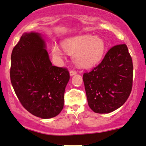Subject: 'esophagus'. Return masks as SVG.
<instances>
[{
    "instance_id": "34e87169",
    "label": "esophagus",
    "mask_w": 146,
    "mask_h": 146,
    "mask_svg": "<svg viewBox=\"0 0 146 146\" xmlns=\"http://www.w3.org/2000/svg\"><path fill=\"white\" fill-rule=\"evenodd\" d=\"M76 73H77V71H76V70H70V75L71 76H73V75H76Z\"/></svg>"
}]
</instances>
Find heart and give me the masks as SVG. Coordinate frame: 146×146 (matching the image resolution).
Instances as JSON below:
<instances>
[{
	"mask_svg": "<svg viewBox=\"0 0 146 146\" xmlns=\"http://www.w3.org/2000/svg\"><path fill=\"white\" fill-rule=\"evenodd\" d=\"M62 47L69 54H74L73 59L78 66L90 67L99 62L105 51V42L99 37L90 35L78 36L65 40ZM54 56L61 57L62 52L56 45L52 49Z\"/></svg>",
	"mask_w": 146,
	"mask_h": 146,
	"instance_id": "b5f03b06",
	"label": "heart"
}]
</instances>
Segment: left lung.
I'll return each instance as SVG.
<instances>
[{
	"mask_svg": "<svg viewBox=\"0 0 146 146\" xmlns=\"http://www.w3.org/2000/svg\"><path fill=\"white\" fill-rule=\"evenodd\" d=\"M89 106L96 113H109L122 106L131 94L132 59L125 44L110 49L101 62L83 74Z\"/></svg>",
	"mask_w": 146,
	"mask_h": 146,
	"instance_id": "left-lung-1",
	"label": "left lung"
}]
</instances>
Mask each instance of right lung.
Instances as JSON below:
<instances>
[{
  "label": "right lung",
  "instance_id": "add662e5",
  "mask_svg": "<svg viewBox=\"0 0 146 146\" xmlns=\"http://www.w3.org/2000/svg\"><path fill=\"white\" fill-rule=\"evenodd\" d=\"M10 73L15 92L29 113L43 119L60 113L70 75L66 68L52 66L40 33L22 35L12 50Z\"/></svg>",
  "mask_w": 146,
  "mask_h": 146
}]
</instances>
